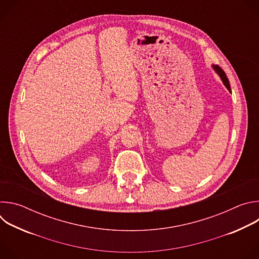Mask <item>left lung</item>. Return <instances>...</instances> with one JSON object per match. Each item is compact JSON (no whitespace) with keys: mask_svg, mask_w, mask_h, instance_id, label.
Segmentation results:
<instances>
[{"mask_svg":"<svg viewBox=\"0 0 259 259\" xmlns=\"http://www.w3.org/2000/svg\"><path fill=\"white\" fill-rule=\"evenodd\" d=\"M212 66H213L214 70H215V71L218 73V75H219V77H220L221 81L224 82V84H225V86L228 88V90H229V91H231L230 82H229V79H228V77H227V75H226V72L224 71V69L221 68L220 66H218V65H212Z\"/></svg>","mask_w":259,"mask_h":259,"instance_id":"1","label":"left lung"}]
</instances>
